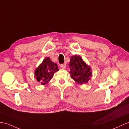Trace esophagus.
Returning a JSON list of instances; mask_svg holds the SVG:
<instances>
[{"mask_svg":"<svg viewBox=\"0 0 129 129\" xmlns=\"http://www.w3.org/2000/svg\"><path fill=\"white\" fill-rule=\"evenodd\" d=\"M60 68L64 70V69L66 68V64H61L60 65Z\"/></svg>","mask_w":129,"mask_h":129,"instance_id":"34e87169","label":"esophagus"}]
</instances>
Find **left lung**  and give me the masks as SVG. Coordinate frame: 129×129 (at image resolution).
<instances>
[{
    "instance_id": "left-lung-1",
    "label": "left lung",
    "mask_w": 129,
    "mask_h": 129,
    "mask_svg": "<svg viewBox=\"0 0 129 129\" xmlns=\"http://www.w3.org/2000/svg\"><path fill=\"white\" fill-rule=\"evenodd\" d=\"M69 67L71 78L77 84H86L92 76L91 68L83 61L80 56H72L69 63Z\"/></svg>"
}]
</instances>
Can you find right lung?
<instances>
[{
    "instance_id": "1",
    "label": "right lung",
    "mask_w": 129,
    "mask_h": 129,
    "mask_svg": "<svg viewBox=\"0 0 129 129\" xmlns=\"http://www.w3.org/2000/svg\"><path fill=\"white\" fill-rule=\"evenodd\" d=\"M58 71L57 64L52 62L49 57H46L36 68L34 72V78L39 84L45 85L49 83L54 74Z\"/></svg>"
}]
</instances>
